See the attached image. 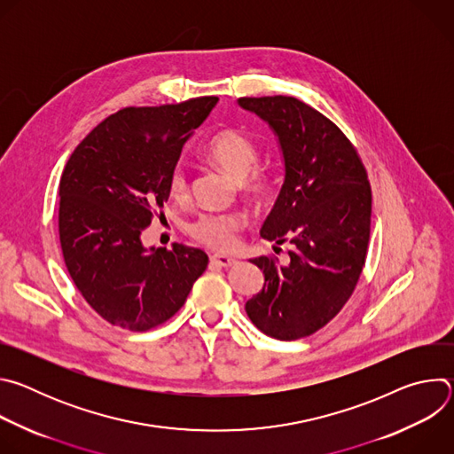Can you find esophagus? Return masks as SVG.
I'll list each match as a JSON object with an SVG mask.
<instances>
[{
    "instance_id": "esophagus-1",
    "label": "esophagus",
    "mask_w": 454,
    "mask_h": 454,
    "mask_svg": "<svg viewBox=\"0 0 454 454\" xmlns=\"http://www.w3.org/2000/svg\"><path fill=\"white\" fill-rule=\"evenodd\" d=\"M210 262L219 266V268H231V266L237 264V258H231V256H226V254H212Z\"/></svg>"
}]
</instances>
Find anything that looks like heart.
<instances>
[{
  "label": "heart",
  "instance_id": "b5f03b06",
  "mask_svg": "<svg viewBox=\"0 0 454 454\" xmlns=\"http://www.w3.org/2000/svg\"><path fill=\"white\" fill-rule=\"evenodd\" d=\"M207 156L212 163L235 177L244 196L251 201L268 198L275 188V174L270 167L256 165L261 151L256 142L240 129H224L207 144ZM188 174L177 163L168 177L172 198L188 196ZM242 230V219L235 214H205L188 226V233L203 246L228 253L237 246V235Z\"/></svg>",
  "mask_w": 454,
  "mask_h": 454
}]
</instances>
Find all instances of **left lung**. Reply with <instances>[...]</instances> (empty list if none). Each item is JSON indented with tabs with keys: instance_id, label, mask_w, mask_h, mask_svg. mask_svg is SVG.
<instances>
[{
	"instance_id": "1",
	"label": "left lung",
	"mask_w": 454,
	"mask_h": 454,
	"mask_svg": "<svg viewBox=\"0 0 454 454\" xmlns=\"http://www.w3.org/2000/svg\"><path fill=\"white\" fill-rule=\"evenodd\" d=\"M239 104L271 125L286 163L261 235L293 246L286 266L277 256L253 258L264 287L246 312L266 336L294 341L325 327L352 296L368 251L372 188L356 147L325 114L284 95Z\"/></svg>"
}]
</instances>
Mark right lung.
Here are the masks:
<instances>
[{
	"instance_id": "add662e5",
	"label": "right lung",
	"mask_w": 454,
	"mask_h": 454,
	"mask_svg": "<svg viewBox=\"0 0 454 454\" xmlns=\"http://www.w3.org/2000/svg\"><path fill=\"white\" fill-rule=\"evenodd\" d=\"M217 100L120 109L77 145L62 170L64 264L90 307L114 327L145 333L161 325L208 266L200 247L145 249L142 233L163 215L181 149Z\"/></svg>"
}]
</instances>
